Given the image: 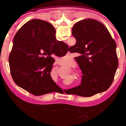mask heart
I'll list each match as a JSON object with an SVG mask.
<instances>
[{
	"mask_svg": "<svg viewBox=\"0 0 126 126\" xmlns=\"http://www.w3.org/2000/svg\"><path fill=\"white\" fill-rule=\"evenodd\" d=\"M66 64H67V65L70 66V67H73L76 64V62L73 60H72V59H69V60H68Z\"/></svg>",
	"mask_w": 126,
	"mask_h": 126,
	"instance_id": "heart-1",
	"label": "heart"
}]
</instances>
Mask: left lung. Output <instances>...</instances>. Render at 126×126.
<instances>
[{
    "instance_id": "obj_1",
    "label": "left lung",
    "mask_w": 126,
    "mask_h": 126,
    "mask_svg": "<svg viewBox=\"0 0 126 126\" xmlns=\"http://www.w3.org/2000/svg\"><path fill=\"white\" fill-rule=\"evenodd\" d=\"M47 24L49 31L55 33L53 25ZM72 33L76 43L69 51L78 53L75 59L83 75L81 84L68 89L66 93L87 97L107 90L118 65L116 43L109 31L99 21L86 19L76 23Z\"/></svg>"
}]
</instances>
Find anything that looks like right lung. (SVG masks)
Wrapping results in <instances>:
<instances>
[{"label":"right lung","instance_id":"1","mask_svg":"<svg viewBox=\"0 0 126 126\" xmlns=\"http://www.w3.org/2000/svg\"><path fill=\"white\" fill-rule=\"evenodd\" d=\"M47 24L37 19L25 23L14 36L9 57L15 83L34 95L57 92L61 88L51 78L54 59L50 55L56 49L59 50L55 55L59 56L61 49L65 55L69 49L65 43L57 40L55 33L49 31Z\"/></svg>","mask_w":126,"mask_h":126}]
</instances>
